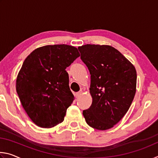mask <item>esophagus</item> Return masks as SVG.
I'll list each match as a JSON object with an SVG mask.
<instances>
[{"instance_id":"34e87169","label":"esophagus","mask_w":158,"mask_h":158,"mask_svg":"<svg viewBox=\"0 0 158 158\" xmlns=\"http://www.w3.org/2000/svg\"><path fill=\"white\" fill-rule=\"evenodd\" d=\"M81 94H82V91H79V92H78V93H76V97L78 98V97H79V96L81 95Z\"/></svg>"}]
</instances>
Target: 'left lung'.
Returning a JSON list of instances; mask_svg holds the SVG:
<instances>
[{
  "mask_svg": "<svg viewBox=\"0 0 158 158\" xmlns=\"http://www.w3.org/2000/svg\"><path fill=\"white\" fill-rule=\"evenodd\" d=\"M78 49L90 72L93 100L83 115L89 126L109 130L121 121L132 102L137 87L136 69L110 45L85 44Z\"/></svg>",
  "mask_w": 158,
  "mask_h": 158,
  "instance_id": "8db88e82",
  "label": "left lung"
}]
</instances>
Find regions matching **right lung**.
I'll return each mask as SVG.
<instances>
[{"mask_svg": "<svg viewBox=\"0 0 158 158\" xmlns=\"http://www.w3.org/2000/svg\"><path fill=\"white\" fill-rule=\"evenodd\" d=\"M79 56L73 46L46 45L33 51L23 61L16 89L26 114L38 127L51 128L63 121L74 100L65 69Z\"/></svg>", "mask_w": 158, "mask_h": 158, "instance_id": "add662e5", "label": "right lung"}]
</instances>
